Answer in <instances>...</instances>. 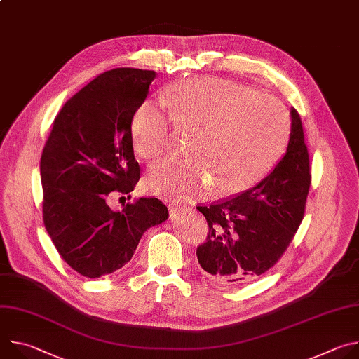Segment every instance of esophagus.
Instances as JSON below:
<instances>
[{
    "instance_id": "esophagus-1",
    "label": "esophagus",
    "mask_w": 359,
    "mask_h": 359,
    "mask_svg": "<svg viewBox=\"0 0 359 359\" xmlns=\"http://www.w3.org/2000/svg\"><path fill=\"white\" fill-rule=\"evenodd\" d=\"M170 210L175 215H183V213H186L189 210V208L187 206H180V204H173Z\"/></svg>"
}]
</instances>
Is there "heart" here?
I'll return each mask as SVG.
<instances>
[{
	"label": "heart",
	"instance_id": "1",
	"mask_svg": "<svg viewBox=\"0 0 359 359\" xmlns=\"http://www.w3.org/2000/svg\"><path fill=\"white\" fill-rule=\"evenodd\" d=\"M166 99L169 111L153 100L139 105L130 123L133 147L144 159L162 155L175 125L193 133L191 156L153 165L144 177L150 193L190 198L215 186L216 194L229 196L257 184L281 156L288 116L276 96L198 76L172 86Z\"/></svg>",
	"mask_w": 359,
	"mask_h": 359
}]
</instances>
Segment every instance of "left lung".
<instances>
[{"label":"left lung","mask_w":359,"mask_h":359,"mask_svg":"<svg viewBox=\"0 0 359 359\" xmlns=\"http://www.w3.org/2000/svg\"><path fill=\"white\" fill-rule=\"evenodd\" d=\"M310 186L309 149L292 108L287 153L274 170L237 196L197 208L209 224L206 241L196 250L203 273L223 285L241 287L274 267L304 219Z\"/></svg>","instance_id":"8db88e82"}]
</instances>
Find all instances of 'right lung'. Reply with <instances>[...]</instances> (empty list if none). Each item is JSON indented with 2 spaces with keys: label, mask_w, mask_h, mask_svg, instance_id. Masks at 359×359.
<instances>
[{
  "label": "right lung",
  "mask_w": 359,
  "mask_h": 359,
  "mask_svg": "<svg viewBox=\"0 0 359 359\" xmlns=\"http://www.w3.org/2000/svg\"><path fill=\"white\" fill-rule=\"evenodd\" d=\"M156 74L116 68L69 97L54 121L39 162L43 226L62 260L97 278L122 269L151 226L169 216L156 197L114 212V194L130 198L140 179L130 123Z\"/></svg>",
  "instance_id": "obj_1"
}]
</instances>
